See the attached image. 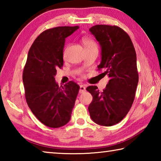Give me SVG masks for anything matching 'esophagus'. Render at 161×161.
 I'll use <instances>...</instances> for the list:
<instances>
[{"mask_svg": "<svg viewBox=\"0 0 161 161\" xmlns=\"http://www.w3.org/2000/svg\"><path fill=\"white\" fill-rule=\"evenodd\" d=\"M86 92V86L84 84H80V93L82 94Z\"/></svg>", "mask_w": 161, "mask_h": 161, "instance_id": "obj_1", "label": "esophagus"}]
</instances>
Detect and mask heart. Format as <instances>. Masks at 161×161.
<instances>
[{"mask_svg": "<svg viewBox=\"0 0 161 161\" xmlns=\"http://www.w3.org/2000/svg\"><path fill=\"white\" fill-rule=\"evenodd\" d=\"M83 43L85 48H97V45L94 40L89 38H84L83 40Z\"/></svg>", "mask_w": 161, "mask_h": 161, "instance_id": "b5f03b06", "label": "heart"}]
</instances>
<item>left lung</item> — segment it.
<instances>
[{
    "label": "left lung",
    "instance_id": "obj_1",
    "mask_svg": "<svg viewBox=\"0 0 161 161\" xmlns=\"http://www.w3.org/2000/svg\"><path fill=\"white\" fill-rule=\"evenodd\" d=\"M102 48V61L98 69L109 78L102 92L97 86L86 91L93 99L89 112L94 123L111 126L118 124L129 112L134 100L138 74L136 53L131 40L118 26L97 25L89 29Z\"/></svg>",
    "mask_w": 161,
    "mask_h": 161
}]
</instances>
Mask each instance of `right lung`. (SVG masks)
Here are the masks:
<instances>
[{"mask_svg": "<svg viewBox=\"0 0 161 161\" xmlns=\"http://www.w3.org/2000/svg\"><path fill=\"white\" fill-rule=\"evenodd\" d=\"M79 26H62L42 32L30 48L23 73L29 108L45 126L59 128L69 121L80 86L70 81L59 86L54 76L63 66L65 38Z\"/></svg>", "mask_w": 161, "mask_h": 161, "instance_id": "right-lung-1", "label": "right lung"}]
</instances>
